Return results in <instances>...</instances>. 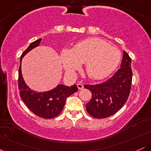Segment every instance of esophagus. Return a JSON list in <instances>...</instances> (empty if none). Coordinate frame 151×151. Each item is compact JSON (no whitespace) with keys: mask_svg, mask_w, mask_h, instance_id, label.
<instances>
[{"mask_svg":"<svg viewBox=\"0 0 151 151\" xmlns=\"http://www.w3.org/2000/svg\"><path fill=\"white\" fill-rule=\"evenodd\" d=\"M77 85V87L79 89H82L83 88H84V85H83L82 84H81V83H78Z\"/></svg>","mask_w":151,"mask_h":151,"instance_id":"obj_1","label":"esophagus"}]
</instances>
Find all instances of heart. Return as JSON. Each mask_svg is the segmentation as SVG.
<instances>
[{
  "label": "heart",
  "instance_id": "1",
  "mask_svg": "<svg viewBox=\"0 0 151 151\" xmlns=\"http://www.w3.org/2000/svg\"><path fill=\"white\" fill-rule=\"evenodd\" d=\"M121 53L115 47L97 37L87 38L78 42L72 49H64L60 61L70 75H74L81 64L86 65V72L90 78L101 79L108 77L119 67Z\"/></svg>",
  "mask_w": 151,
  "mask_h": 151
}]
</instances>
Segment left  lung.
Instances as JSON below:
<instances>
[{
  "label": "left lung",
  "mask_w": 151,
  "mask_h": 151,
  "mask_svg": "<svg viewBox=\"0 0 151 151\" xmlns=\"http://www.w3.org/2000/svg\"><path fill=\"white\" fill-rule=\"evenodd\" d=\"M132 76L131 58L124 51L121 68L110 79L94 85H84L92 95L86 104L89 115L96 119H105L119 111L129 98Z\"/></svg>",
  "instance_id": "obj_1"
}]
</instances>
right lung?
<instances>
[{
  "label": "right lung",
  "mask_w": 151,
  "mask_h": 151,
  "mask_svg": "<svg viewBox=\"0 0 151 151\" xmlns=\"http://www.w3.org/2000/svg\"><path fill=\"white\" fill-rule=\"evenodd\" d=\"M42 38L32 42L22 54L18 70V89L20 96L25 104L32 113L43 118L52 119L61 113L66 99L78 90L76 84L67 86L60 84L55 89L45 92H37L28 87L23 80L21 73V60L29 51L40 45Z\"/></svg>",
  "instance_id": "1"
}]
</instances>
